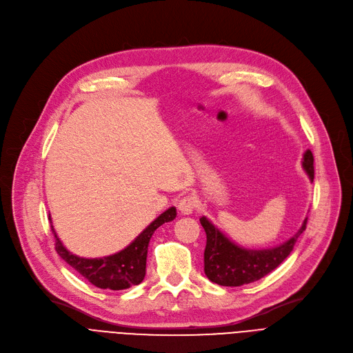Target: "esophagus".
I'll return each instance as SVG.
<instances>
[{
	"label": "esophagus",
	"mask_w": 353,
	"mask_h": 353,
	"mask_svg": "<svg viewBox=\"0 0 353 353\" xmlns=\"http://www.w3.org/2000/svg\"><path fill=\"white\" fill-rule=\"evenodd\" d=\"M179 210L183 213V214H192L193 213V209H194V199L192 196H186L183 197L179 205H177Z\"/></svg>",
	"instance_id": "34e87169"
}]
</instances>
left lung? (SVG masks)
I'll return each mask as SVG.
<instances>
[{"instance_id":"1","label":"left lung","mask_w":353,"mask_h":353,"mask_svg":"<svg viewBox=\"0 0 353 353\" xmlns=\"http://www.w3.org/2000/svg\"><path fill=\"white\" fill-rule=\"evenodd\" d=\"M302 167L309 180L313 181V154L303 153ZM307 217L302 226L286 242L266 249H246L234 243L206 216L200 217V223L206 232L205 273L208 279L220 286H242L262 279L279 266L293 250L296 240L306 229Z\"/></svg>"}]
</instances>
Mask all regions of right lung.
Wrapping results in <instances>:
<instances>
[{"label": "right lung", "mask_w": 353, "mask_h": 353, "mask_svg": "<svg viewBox=\"0 0 353 353\" xmlns=\"http://www.w3.org/2000/svg\"><path fill=\"white\" fill-rule=\"evenodd\" d=\"M176 214V208H169L156 217L128 246L113 254L92 259L72 254L63 245L57 232L54 230L51 214L48 219L55 237V250L64 262H67L72 269H76L90 283L100 289L123 290L143 282L145 276L148 242H150L156 229L167 221L174 220Z\"/></svg>", "instance_id": "right-lung-1"}]
</instances>
